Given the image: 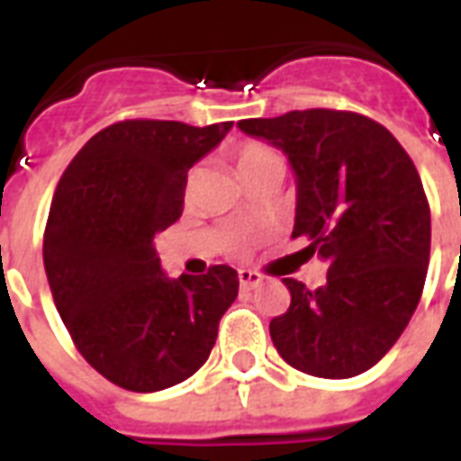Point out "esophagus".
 I'll return each mask as SVG.
<instances>
[{
	"label": "esophagus",
	"mask_w": 461,
	"mask_h": 461,
	"mask_svg": "<svg viewBox=\"0 0 461 461\" xmlns=\"http://www.w3.org/2000/svg\"><path fill=\"white\" fill-rule=\"evenodd\" d=\"M240 283L244 291H249V288H257L258 283H261V274H257V271H249V268H240Z\"/></svg>",
	"instance_id": "1"
}]
</instances>
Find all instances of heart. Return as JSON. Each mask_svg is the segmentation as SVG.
I'll list each match as a JSON object with an SVG mask.
<instances>
[{
	"label": "heart",
	"instance_id": "heart-1",
	"mask_svg": "<svg viewBox=\"0 0 461 461\" xmlns=\"http://www.w3.org/2000/svg\"><path fill=\"white\" fill-rule=\"evenodd\" d=\"M271 156H276V153L261 144L241 146L240 153H237V170H240V176L244 170L251 168V166H257V163L266 161V158H271Z\"/></svg>",
	"mask_w": 461,
	"mask_h": 461
}]
</instances>
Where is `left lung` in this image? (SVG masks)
Returning <instances> with one entry per match:
<instances>
[{
  "instance_id": "obj_1",
  "label": "left lung",
  "mask_w": 461,
  "mask_h": 461,
  "mask_svg": "<svg viewBox=\"0 0 461 461\" xmlns=\"http://www.w3.org/2000/svg\"><path fill=\"white\" fill-rule=\"evenodd\" d=\"M240 129L281 149L295 173L293 240L327 264L310 291L283 278L291 308L271 320V339L293 369L352 378L403 335L430 261V204L415 163L374 119L342 109H303L241 119Z\"/></svg>"
}]
</instances>
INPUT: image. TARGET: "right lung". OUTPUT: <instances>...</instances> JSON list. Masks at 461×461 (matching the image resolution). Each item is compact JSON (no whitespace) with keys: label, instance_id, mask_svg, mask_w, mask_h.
I'll use <instances>...</instances> for the list:
<instances>
[{"label":"right lung","instance_id":"1","mask_svg":"<svg viewBox=\"0 0 461 461\" xmlns=\"http://www.w3.org/2000/svg\"><path fill=\"white\" fill-rule=\"evenodd\" d=\"M230 129L117 122L77 151L56 187L43 234L50 293L77 352L126 391L151 393L193 376L240 293L224 264L170 281L153 247L183 212L187 170Z\"/></svg>","mask_w":461,"mask_h":461}]
</instances>
